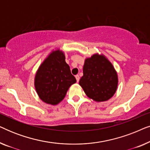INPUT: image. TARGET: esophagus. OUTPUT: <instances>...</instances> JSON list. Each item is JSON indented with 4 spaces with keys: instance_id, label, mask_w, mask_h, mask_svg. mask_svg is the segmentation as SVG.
Listing matches in <instances>:
<instances>
[{
    "instance_id": "1",
    "label": "esophagus",
    "mask_w": 150,
    "mask_h": 150,
    "mask_svg": "<svg viewBox=\"0 0 150 150\" xmlns=\"http://www.w3.org/2000/svg\"><path fill=\"white\" fill-rule=\"evenodd\" d=\"M75 77H76V81L78 82V83H79V80H80L79 75H76Z\"/></svg>"
}]
</instances>
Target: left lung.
<instances>
[{"label": "left lung", "instance_id": "1", "mask_svg": "<svg viewBox=\"0 0 150 150\" xmlns=\"http://www.w3.org/2000/svg\"><path fill=\"white\" fill-rule=\"evenodd\" d=\"M117 84L115 69L104 55L96 54L85 59L79 85L89 98L96 102L106 101L115 93Z\"/></svg>", "mask_w": 150, "mask_h": 150}]
</instances>
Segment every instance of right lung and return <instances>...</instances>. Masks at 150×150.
Masks as SVG:
<instances>
[{
	"label": "right lung",
	"mask_w": 150,
	"mask_h": 150,
	"mask_svg": "<svg viewBox=\"0 0 150 150\" xmlns=\"http://www.w3.org/2000/svg\"><path fill=\"white\" fill-rule=\"evenodd\" d=\"M76 82L65 61L62 51H52L42 63L35 78L39 97L47 104L56 105L65 98L69 87Z\"/></svg>",
	"instance_id": "right-lung-1"
}]
</instances>
